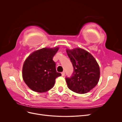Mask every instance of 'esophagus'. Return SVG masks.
Masks as SVG:
<instances>
[{
  "mask_svg": "<svg viewBox=\"0 0 122 122\" xmlns=\"http://www.w3.org/2000/svg\"><path fill=\"white\" fill-rule=\"evenodd\" d=\"M65 74V71H63L62 72H61V75L62 76H64Z\"/></svg>",
  "mask_w": 122,
  "mask_h": 122,
  "instance_id": "34e87169",
  "label": "esophagus"
}]
</instances>
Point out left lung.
I'll list each match as a JSON object with an SVG mask.
<instances>
[{
    "mask_svg": "<svg viewBox=\"0 0 122 122\" xmlns=\"http://www.w3.org/2000/svg\"><path fill=\"white\" fill-rule=\"evenodd\" d=\"M74 68L73 75L66 80L70 90L78 94H86L98 84L100 71L99 66L90 52L80 48L66 49Z\"/></svg>",
    "mask_w": 122,
    "mask_h": 122,
    "instance_id": "obj_1",
    "label": "left lung"
}]
</instances>
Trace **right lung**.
<instances>
[{"instance_id":"1","label":"right lung","mask_w":122,"mask_h":122,"mask_svg":"<svg viewBox=\"0 0 122 122\" xmlns=\"http://www.w3.org/2000/svg\"><path fill=\"white\" fill-rule=\"evenodd\" d=\"M58 47L43 48L35 51L26 59L22 68V77L28 87L38 93H44L52 88L55 79L61 76L57 72L53 56Z\"/></svg>"}]
</instances>
